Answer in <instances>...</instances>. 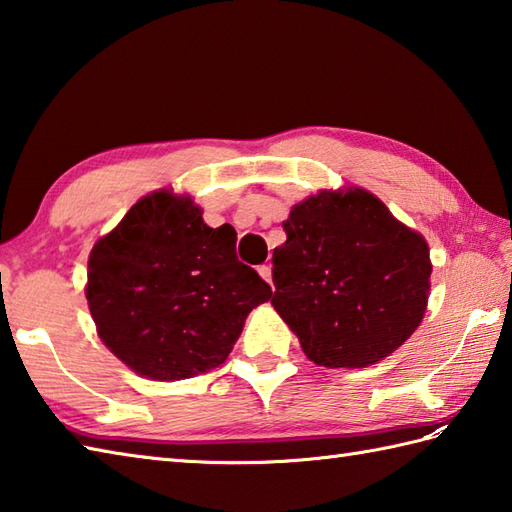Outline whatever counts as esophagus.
Returning a JSON list of instances; mask_svg holds the SVG:
<instances>
[{"label":"esophagus","instance_id":"obj_1","mask_svg":"<svg viewBox=\"0 0 512 512\" xmlns=\"http://www.w3.org/2000/svg\"><path fill=\"white\" fill-rule=\"evenodd\" d=\"M257 273H259V277H262V279L270 281V277H273V266H270V264H262V266L257 268Z\"/></svg>","mask_w":512,"mask_h":512}]
</instances>
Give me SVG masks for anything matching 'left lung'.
Returning a JSON list of instances; mask_svg holds the SVG:
<instances>
[{"mask_svg": "<svg viewBox=\"0 0 512 512\" xmlns=\"http://www.w3.org/2000/svg\"><path fill=\"white\" fill-rule=\"evenodd\" d=\"M273 253V306L323 367H367L396 352L427 310L424 237L361 187L292 206Z\"/></svg>", "mask_w": 512, "mask_h": 512, "instance_id": "obj_1", "label": "left lung"}]
</instances>
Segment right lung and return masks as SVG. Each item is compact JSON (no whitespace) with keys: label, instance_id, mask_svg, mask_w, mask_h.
Wrapping results in <instances>:
<instances>
[{"label":"right lung","instance_id":"1","mask_svg":"<svg viewBox=\"0 0 512 512\" xmlns=\"http://www.w3.org/2000/svg\"><path fill=\"white\" fill-rule=\"evenodd\" d=\"M235 242V228L206 226L189 195L140 198L88 262L85 297L107 350L165 383L222 365L248 312L273 297Z\"/></svg>","mask_w":512,"mask_h":512}]
</instances>
